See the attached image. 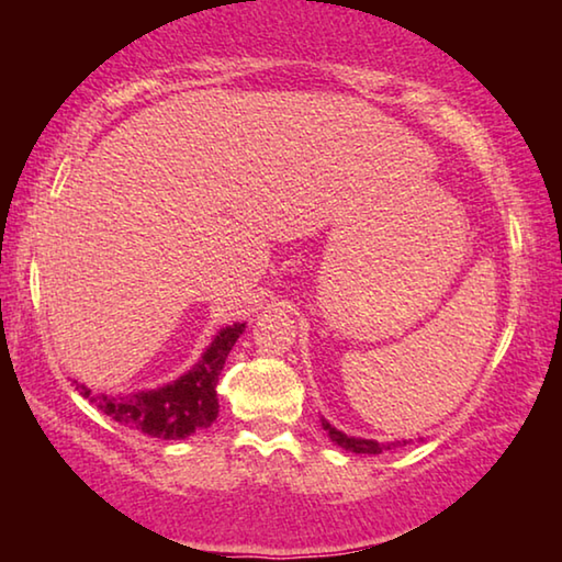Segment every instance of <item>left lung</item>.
Wrapping results in <instances>:
<instances>
[{"label": "left lung", "mask_w": 562, "mask_h": 562, "mask_svg": "<svg viewBox=\"0 0 562 562\" xmlns=\"http://www.w3.org/2000/svg\"><path fill=\"white\" fill-rule=\"evenodd\" d=\"M322 429L329 434V439L335 441L337 446H341L345 451L351 453H369V456H376V453H384V451H392V449H402V446L412 443V439H404V441H374V439H361V436H347L345 431H339L331 426L327 418H322Z\"/></svg>", "instance_id": "8db88e82"}]
</instances>
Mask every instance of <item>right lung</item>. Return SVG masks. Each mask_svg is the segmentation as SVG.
<instances>
[{
    "label": "right lung",
    "instance_id": "right-lung-1",
    "mask_svg": "<svg viewBox=\"0 0 562 562\" xmlns=\"http://www.w3.org/2000/svg\"><path fill=\"white\" fill-rule=\"evenodd\" d=\"M243 331L245 322L223 327L198 359V364L180 374L176 382L136 394H91L89 386L79 384L81 396L97 404L113 422L146 434L150 439H188L195 431L207 429L217 418V408H221L215 392L217 376Z\"/></svg>",
    "mask_w": 562,
    "mask_h": 562
}]
</instances>
